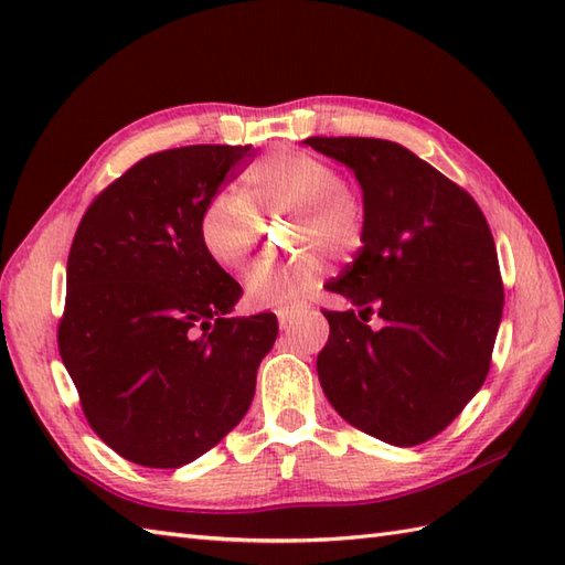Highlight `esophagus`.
<instances>
[{
	"mask_svg": "<svg viewBox=\"0 0 565 565\" xmlns=\"http://www.w3.org/2000/svg\"><path fill=\"white\" fill-rule=\"evenodd\" d=\"M306 310H289V308H281L276 310V318H279V328L281 330H291L298 320L303 318Z\"/></svg>",
	"mask_w": 565,
	"mask_h": 565,
	"instance_id": "obj_1",
	"label": "esophagus"
}]
</instances>
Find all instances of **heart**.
<instances>
[{
  "mask_svg": "<svg viewBox=\"0 0 565 565\" xmlns=\"http://www.w3.org/2000/svg\"><path fill=\"white\" fill-rule=\"evenodd\" d=\"M286 218L289 245L298 255L262 267L247 284L259 308H298L322 279V252L347 257L362 247L366 209L356 191L340 182L326 160L308 152H276L243 174V196L215 194L201 213L199 235L206 255L227 271H245L255 262L262 221Z\"/></svg>",
  "mask_w": 565,
  "mask_h": 565,
  "instance_id": "heart-1",
  "label": "heart"
}]
</instances>
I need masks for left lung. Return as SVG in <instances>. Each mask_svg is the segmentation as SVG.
Instances as JSON below:
<instances>
[{
	"label": "left lung",
	"mask_w": 565,
	"mask_h": 565,
	"mask_svg": "<svg viewBox=\"0 0 565 565\" xmlns=\"http://www.w3.org/2000/svg\"><path fill=\"white\" fill-rule=\"evenodd\" d=\"M350 167L366 233L328 291L318 379L347 423L395 447L447 429L483 386L502 318V276L483 211L415 152L379 138H306ZM371 315L382 328L371 331Z\"/></svg>",
	"instance_id": "1"
}]
</instances>
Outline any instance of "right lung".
<instances>
[{
	"instance_id": "add662e5",
	"label": "right lung",
	"mask_w": 565,
	"mask_h": 565,
	"mask_svg": "<svg viewBox=\"0 0 565 565\" xmlns=\"http://www.w3.org/2000/svg\"><path fill=\"white\" fill-rule=\"evenodd\" d=\"M252 146L148 154L82 215L57 347L89 427L148 468L215 447L255 398L274 313L231 318L239 284L203 249L199 221Z\"/></svg>"
}]
</instances>
